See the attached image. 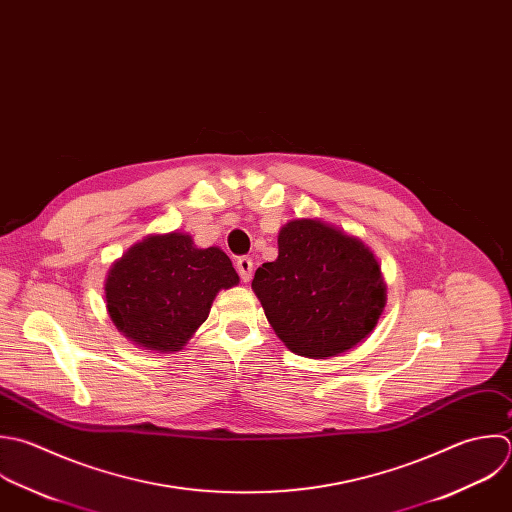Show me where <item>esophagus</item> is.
Returning <instances> with one entry per match:
<instances>
[{
    "mask_svg": "<svg viewBox=\"0 0 512 512\" xmlns=\"http://www.w3.org/2000/svg\"><path fill=\"white\" fill-rule=\"evenodd\" d=\"M237 271H239V277L245 283H249L251 275H253V259L251 257H239L237 259Z\"/></svg>",
    "mask_w": 512,
    "mask_h": 512,
    "instance_id": "esophagus-1",
    "label": "esophagus"
}]
</instances>
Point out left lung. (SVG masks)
<instances>
[{"label": "left lung", "instance_id": "1", "mask_svg": "<svg viewBox=\"0 0 512 512\" xmlns=\"http://www.w3.org/2000/svg\"><path fill=\"white\" fill-rule=\"evenodd\" d=\"M279 255L251 283L275 335L307 359H329L365 341L387 305L375 253L321 219H291Z\"/></svg>", "mask_w": 512, "mask_h": 512}]
</instances>
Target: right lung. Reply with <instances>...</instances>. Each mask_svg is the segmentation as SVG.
Returning <instances> with one entry per match:
<instances>
[{
	"mask_svg": "<svg viewBox=\"0 0 512 512\" xmlns=\"http://www.w3.org/2000/svg\"><path fill=\"white\" fill-rule=\"evenodd\" d=\"M239 285L219 247L201 249L191 235H147L129 247L105 279L107 313L121 335L157 353L181 351L209 317L221 289Z\"/></svg>",
	"mask_w": 512,
	"mask_h": 512,
	"instance_id": "obj_1",
	"label": "right lung"
}]
</instances>
